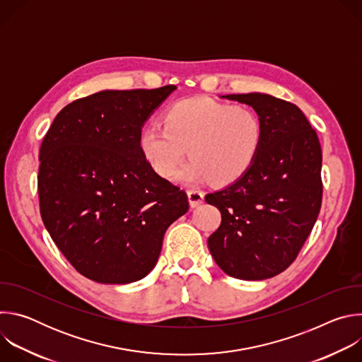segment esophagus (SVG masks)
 Listing matches in <instances>:
<instances>
[{"instance_id": "esophagus-1", "label": "esophagus", "mask_w": 362, "mask_h": 362, "mask_svg": "<svg viewBox=\"0 0 362 362\" xmlns=\"http://www.w3.org/2000/svg\"><path fill=\"white\" fill-rule=\"evenodd\" d=\"M203 197H204L203 192H200L197 189H189L187 190V199H189V203H190L192 208H196V206L202 204L203 203Z\"/></svg>"}]
</instances>
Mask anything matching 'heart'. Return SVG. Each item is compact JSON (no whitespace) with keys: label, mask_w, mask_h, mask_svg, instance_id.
<instances>
[{"label":"heart","mask_w":362,"mask_h":362,"mask_svg":"<svg viewBox=\"0 0 362 362\" xmlns=\"http://www.w3.org/2000/svg\"><path fill=\"white\" fill-rule=\"evenodd\" d=\"M262 139L264 124L253 109L190 97L165 112L163 127L150 124L143 129L140 148L162 177L173 176L187 148L192 159L177 173L179 180L228 186L252 168Z\"/></svg>","instance_id":"1"}]
</instances>
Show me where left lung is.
Returning <instances> with one entry per match:
<instances>
[{
  "mask_svg": "<svg viewBox=\"0 0 362 362\" xmlns=\"http://www.w3.org/2000/svg\"><path fill=\"white\" fill-rule=\"evenodd\" d=\"M259 115L264 139L252 168L206 194L222 223L208 239L229 276L261 281L284 272L311 233L322 203V151L317 132L289 101L269 94H228Z\"/></svg>",
  "mask_w": 362,
  "mask_h": 362,
  "instance_id": "obj_1",
  "label": "left lung"
}]
</instances>
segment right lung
<instances>
[{
	"label": "right lung",
	"instance_id": "add662e5",
	"mask_svg": "<svg viewBox=\"0 0 362 362\" xmlns=\"http://www.w3.org/2000/svg\"><path fill=\"white\" fill-rule=\"evenodd\" d=\"M176 88L105 90L67 105L40 147L45 229L66 259L98 284H130L156 265L187 194L154 172L141 126Z\"/></svg>",
	"mask_w": 362,
	"mask_h": 362
}]
</instances>
